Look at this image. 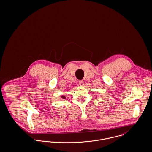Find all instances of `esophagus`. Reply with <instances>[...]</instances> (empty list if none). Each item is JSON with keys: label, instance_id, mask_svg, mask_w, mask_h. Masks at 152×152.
<instances>
[{"label": "esophagus", "instance_id": "34e87169", "mask_svg": "<svg viewBox=\"0 0 152 152\" xmlns=\"http://www.w3.org/2000/svg\"><path fill=\"white\" fill-rule=\"evenodd\" d=\"M78 83H79V85H80V86H83L84 85V82L83 80H80Z\"/></svg>", "mask_w": 152, "mask_h": 152}]
</instances>
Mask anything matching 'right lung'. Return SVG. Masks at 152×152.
<instances>
[{"label": "right lung", "mask_w": 152, "mask_h": 152, "mask_svg": "<svg viewBox=\"0 0 152 152\" xmlns=\"http://www.w3.org/2000/svg\"><path fill=\"white\" fill-rule=\"evenodd\" d=\"M61 97L63 99H65V96H63V95H62V96H61Z\"/></svg>", "instance_id": "obj_1"}]
</instances>
